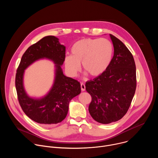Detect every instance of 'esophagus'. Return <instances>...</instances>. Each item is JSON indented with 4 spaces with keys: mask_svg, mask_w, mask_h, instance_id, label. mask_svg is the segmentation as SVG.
I'll return each mask as SVG.
<instances>
[{
    "mask_svg": "<svg viewBox=\"0 0 158 158\" xmlns=\"http://www.w3.org/2000/svg\"><path fill=\"white\" fill-rule=\"evenodd\" d=\"M81 87L82 91H85V84H84V83H81Z\"/></svg>",
    "mask_w": 158,
    "mask_h": 158,
    "instance_id": "1",
    "label": "esophagus"
}]
</instances>
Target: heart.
Returning <instances> with one entry per match:
<instances>
[{"label": "heart", "instance_id": "1", "mask_svg": "<svg viewBox=\"0 0 158 158\" xmlns=\"http://www.w3.org/2000/svg\"><path fill=\"white\" fill-rule=\"evenodd\" d=\"M113 53V45L107 39H83L73 45L71 56L65 57V67L69 75L75 76L80 71L82 63L83 70L87 74L91 77H99L108 69Z\"/></svg>", "mask_w": 158, "mask_h": 158}]
</instances>
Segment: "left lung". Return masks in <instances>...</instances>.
Instances as JSON below:
<instances>
[{
  "mask_svg": "<svg viewBox=\"0 0 158 158\" xmlns=\"http://www.w3.org/2000/svg\"><path fill=\"white\" fill-rule=\"evenodd\" d=\"M114 56L107 71L85 83L91 96L89 106L91 117L101 124L121 119L127 112L136 88V69L133 56L117 37L109 34Z\"/></svg>",
  "mask_w": 158,
  "mask_h": 158,
  "instance_id": "1",
  "label": "left lung"
}]
</instances>
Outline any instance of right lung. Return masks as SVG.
Instances as JSON below:
<instances>
[{
  "mask_svg": "<svg viewBox=\"0 0 158 158\" xmlns=\"http://www.w3.org/2000/svg\"><path fill=\"white\" fill-rule=\"evenodd\" d=\"M65 57V47L59 43L58 38L49 35L31 46L21 58L15 75L19 102L24 113L37 123L49 126L62 121L68 112L69 102L81 93L80 82L63 74L61 65ZM41 58H48L55 62V79L48 94L42 98L35 99L27 94L23 77L27 67Z\"/></svg>",
  "mask_w": 158,
  "mask_h": 158,
  "instance_id": "1",
  "label": "right lung"
}]
</instances>
